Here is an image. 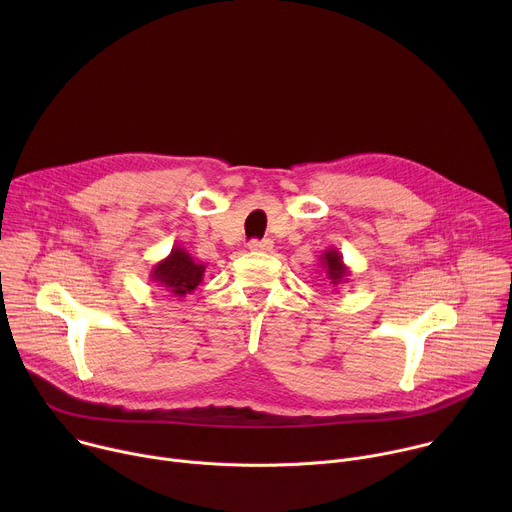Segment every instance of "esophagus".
Segmentation results:
<instances>
[{"instance_id":"1","label":"esophagus","mask_w":512,"mask_h":512,"mask_svg":"<svg viewBox=\"0 0 512 512\" xmlns=\"http://www.w3.org/2000/svg\"><path fill=\"white\" fill-rule=\"evenodd\" d=\"M249 249H251V251H259V253H267V251L273 249V241H271V239H261V241L253 239V241L249 243Z\"/></svg>"}]
</instances>
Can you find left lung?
<instances>
[{"instance_id":"8db88e82","label":"left lung","mask_w":512,"mask_h":512,"mask_svg":"<svg viewBox=\"0 0 512 512\" xmlns=\"http://www.w3.org/2000/svg\"><path fill=\"white\" fill-rule=\"evenodd\" d=\"M320 265L322 269L326 271V279L330 281L332 287H338L342 283L348 281L350 277V269L346 267V263L342 261V255L336 247L332 249H326L322 255H320Z\"/></svg>"}]
</instances>
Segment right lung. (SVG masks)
I'll use <instances>...</instances> for the list:
<instances>
[{"mask_svg":"<svg viewBox=\"0 0 512 512\" xmlns=\"http://www.w3.org/2000/svg\"><path fill=\"white\" fill-rule=\"evenodd\" d=\"M204 269V263H196L186 249L176 245L166 259L152 267L150 279L164 287L174 298H186V294H192L200 285Z\"/></svg>","mask_w":512,"mask_h":512,"instance_id":"obj_1","label":"right lung"}]
</instances>
